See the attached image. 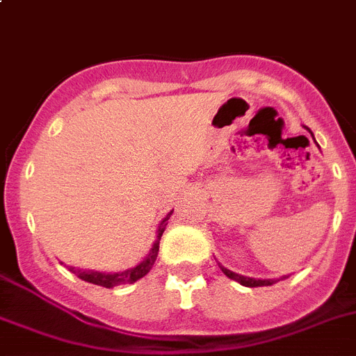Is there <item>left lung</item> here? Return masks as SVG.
<instances>
[{"mask_svg":"<svg viewBox=\"0 0 356 356\" xmlns=\"http://www.w3.org/2000/svg\"><path fill=\"white\" fill-rule=\"evenodd\" d=\"M309 129V127H307ZM222 268L223 273L227 275L229 278H232V280L239 282L241 286H246V287H261V286H273L275 282L277 280H257V278H250V277H243V275H238V273H234V271L227 270V268H223V266H220ZM286 278V277H284Z\"/></svg>","mask_w":356,"mask_h":356,"instance_id":"left-lung-1","label":"left lung"}]
</instances>
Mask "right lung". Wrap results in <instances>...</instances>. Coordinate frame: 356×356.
<instances>
[{"mask_svg":"<svg viewBox=\"0 0 356 356\" xmlns=\"http://www.w3.org/2000/svg\"><path fill=\"white\" fill-rule=\"evenodd\" d=\"M172 213L166 214V218L161 222V227H159V234H158V241L154 243L152 250L149 252L145 259L140 262L138 266H134L131 270L122 271V273H97V271H90V270H76V268H69L72 273L76 275L78 278L85 282H90V284H95V286L106 287V289H111V287L117 286H124V284H133V282L140 280V278L145 277L147 273L150 271V268L154 266L156 259H158V252H159V238L163 236V230L166 227V220L170 218Z\"/></svg>","mask_w":356,"mask_h":356,"instance_id":"right-lung-1","label":"right lung"}]
</instances>
